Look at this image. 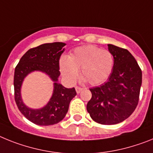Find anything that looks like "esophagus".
<instances>
[{
  "label": "esophagus",
  "mask_w": 153,
  "mask_h": 153,
  "mask_svg": "<svg viewBox=\"0 0 153 153\" xmlns=\"http://www.w3.org/2000/svg\"><path fill=\"white\" fill-rule=\"evenodd\" d=\"M75 90H76L77 94H79V93L82 91V88L81 87H78V86H77V87H75Z\"/></svg>",
  "instance_id": "esophagus-1"
}]
</instances>
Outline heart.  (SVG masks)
I'll return each mask as SVG.
<instances>
[{"label":"heart","mask_w":153,"mask_h":153,"mask_svg":"<svg viewBox=\"0 0 153 153\" xmlns=\"http://www.w3.org/2000/svg\"><path fill=\"white\" fill-rule=\"evenodd\" d=\"M59 65L62 75L70 83L75 82L81 69L83 82L98 85L109 78L113 70L114 58L108 50L84 45L76 48L68 57H62Z\"/></svg>","instance_id":"b5f03b06"}]
</instances>
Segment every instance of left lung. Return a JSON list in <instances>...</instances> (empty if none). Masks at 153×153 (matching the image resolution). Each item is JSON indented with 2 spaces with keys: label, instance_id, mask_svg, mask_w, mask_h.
Segmentation results:
<instances>
[{
  "label": "left lung",
  "instance_id": "left-lung-1",
  "mask_svg": "<svg viewBox=\"0 0 153 153\" xmlns=\"http://www.w3.org/2000/svg\"><path fill=\"white\" fill-rule=\"evenodd\" d=\"M108 48L113 54V70L104 85L90 88L92 95L87 111L99 124L115 125L135 111L142 85V71L128 50L110 44Z\"/></svg>",
  "mask_w": 153,
  "mask_h": 153
}]
</instances>
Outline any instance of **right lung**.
<instances>
[{
  "label": "right lung",
  "mask_w": 153,
  "mask_h": 153,
  "mask_svg": "<svg viewBox=\"0 0 153 153\" xmlns=\"http://www.w3.org/2000/svg\"><path fill=\"white\" fill-rule=\"evenodd\" d=\"M65 45L63 42L46 43L29 49L21 57L14 70L16 104L26 119L38 126H51L61 122L67 114L70 102L76 95L75 88H67L58 82L59 59ZM35 71L45 73L54 82L51 99L41 109L29 108L21 98V86L25 77Z\"/></svg>",
  "instance_id": "obj_1"
}]
</instances>
